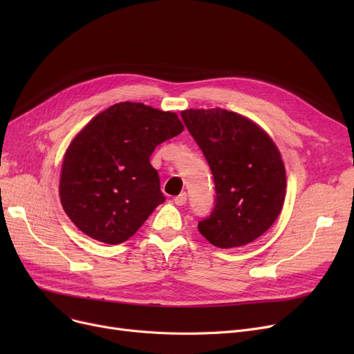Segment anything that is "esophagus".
<instances>
[{"mask_svg": "<svg viewBox=\"0 0 354 354\" xmlns=\"http://www.w3.org/2000/svg\"><path fill=\"white\" fill-rule=\"evenodd\" d=\"M174 202H175V205H178V207H182V205H185V203H187V194L182 192L180 195L175 196Z\"/></svg>", "mask_w": 354, "mask_h": 354, "instance_id": "34e87169", "label": "esophagus"}]
</instances>
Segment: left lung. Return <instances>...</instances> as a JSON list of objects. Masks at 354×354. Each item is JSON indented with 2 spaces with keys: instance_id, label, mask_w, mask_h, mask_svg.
<instances>
[{
  "instance_id": "left-lung-1",
  "label": "left lung",
  "mask_w": 354,
  "mask_h": 354,
  "mask_svg": "<svg viewBox=\"0 0 354 354\" xmlns=\"http://www.w3.org/2000/svg\"><path fill=\"white\" fill-rule=\"evenodd\" d=\"M180 116L215 183V208L199 221V232L218 248L252 243L283 209L286 169L277 146L261 127L225 109H189Z\"/></svg>"
}]
</instances>
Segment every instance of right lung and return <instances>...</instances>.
<instances>
[{
  "label": "right lung",
  "instance_id": "right-lung-1",
  "mask_svg": "<svg viewBox=\"0 0 354 354\" xmlns=\"http://www.w3.org/2000/svg\"><path fill=\"white\" fill-rule=\"evenodd\" d=\"M182 130L176 113L142 103H116L93 118L62 166L60 201L73 224L110 245L135 235L165 202L149 158Z\"/></svg>",
  "mask_w": 354,
  "mask_h": 354
}]
</instances>
